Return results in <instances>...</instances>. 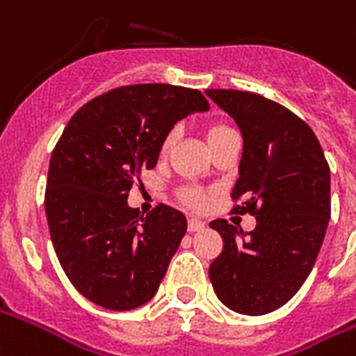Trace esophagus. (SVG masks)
<instances>
[{"label":"esophagus","mask_w":356,"mask_h":356,"mask_svg":"<svg viewBox=\"0 0 356 356\" xmlns=\"http://www.w3.org/2000/svg\"><path fill=\"white\" fill-rule=\"evenodd\" d=\"M203 227H205V222L200 220V218H190L188 220V232H202Z\"/></svg>","instance_id":"1"}]
</instances>
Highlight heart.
Wrapping results in <instances>:
<instances>
[{
    "label": "heart",
    "mask_w": 356,
    "mask_h": 356,
    "mask_svg": "<svg viewBox=\"0 0 356 356\" xmlns=\"http://www.w3.org/2000/svg\"><path fill=\"white\" fill-rule=\"evenodd\" d=\"M229 130H233V129H229L227 124H213V127H211L207 132L209 142H211V140H214V138H218V136L226 134V132H229ZM177 138H179V127H172V129L166 132V136H164V140H162V151H170L173 143L177 142ZM184 202L188 203L190 207L200 209L205 205L207 197H205V194H203L202 190L186 188L184 190Z\"/></svg>",
    "instance_id": "obj_1"
}]
</instances>
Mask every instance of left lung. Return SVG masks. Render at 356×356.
<instances>
[{
  "label": "left lung",
  "instance_id": "8db88e82",
  "mask_svg": "<svg viewBox=\"0 0 356 356\" xmlns=\"http://www.w3.org/2000/svg\"><path fill=\"white\" fill-rule=\"evenodd\" d=\"M205 95L241 129L233 213L257 220L248 233L220 218L209 224L224 241L209 278L229 310L263 316L286 305L316 263L330 218L329 164L314 130L286 106L237 89Z\"/></svg>",
  "mask_w": 356,
  "mask_h": 356
}]
</instances>
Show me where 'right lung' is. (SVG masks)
Segmentation results:
<instances>
[{
  "label": "right lung",
  "instance_id": "right-lung-1",
  "mask_svg": "<svg viewBox=\"0 0 356 356\" xmlns=\"http://www.w3.org/2000/svg\"><path fill=\"white\" fill-rule=\"evenodd\" d=\"M197 89L138 83L106 91L70 118L51 151L44 209L70 284L108 310L153 298L186 233V216L160 203L143 216L127 203L153 170L173 124L207 112Z\"/></svg>",
  "mask_w": 356,
  "mask_h": 356
}]
</instances>
